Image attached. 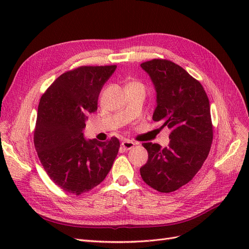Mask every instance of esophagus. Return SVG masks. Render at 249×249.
<instances>
[{
  "label": "esophagus",
  "instance_id": "obj_1",
  "mask_svg": "<svg viewBox=\"0 0 249 249\" xmlns=\"http://www.w3.org/2000/svg\"><path fill=\"white\" fill-rule=\"evenodd\" d=\"M135 145H136V143L133 142V141H130V140H124V141L122 142V146H123L124 149H126V150L132 149Z\"/></svg>",
  "mask_w": 249,
  "mask_h": 249
}]
</instances>
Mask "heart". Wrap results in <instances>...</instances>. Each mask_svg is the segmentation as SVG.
I'll return each mask as SVG.
<instances>
[{"instance_id":"heart-1","label":"heart","mask_w":249,"mask_h":249,"mask_svg":"<svg viewBox=\"0 0 249 249\" xmlns=\"http://www.w3.org/2000/svg\"><path fill=\"white\" fill-rule=\"evenodd\" d=\"M130 84H139L138 82H133V83H130Z\"/></svg>"}]
</instances>
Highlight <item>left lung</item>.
I'll use <instances>...</instances> for the list:
<instances>
[{
	"mask_svg": "<svg viewBox=\"0 0 249 249\" xmlns=\"http://www.w3.org/2000/svg\"><path fill=\"white\" fill-rule=\"evenodd\" d=\"M140 65L157 92L153 120L171 130L167 147L142 143L148 160L140 175L153 189L169 193L189 183L207 159L213 141L210 103L200 83L179 65L166 59Z\"/></svg>",
	"mask_w": 249,
	"mask_h": 249,
	"instance_id": "left-lung-1",
	"label": "left lung"
}]
</instances>
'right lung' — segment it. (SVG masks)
<instances>
[{
  "label": "right lung",
  "mask_w": 249,
  "mask_h": 249,
  "mask_svg": "<svg viewBox=\"0 0 249 249\" xmlns=\"http://www.w3.org/2000/svg\"><path fill=\"white\" fill-rule=\"evenodd\" d=\"M116 65L80 66L58 77L41 96L34 145L50 178L65 192L81 195L101 184L118 154L119 140H86L90 113Z\"/></svg>",
  "instance_id": "right-lung-1"
}]
</instances>
